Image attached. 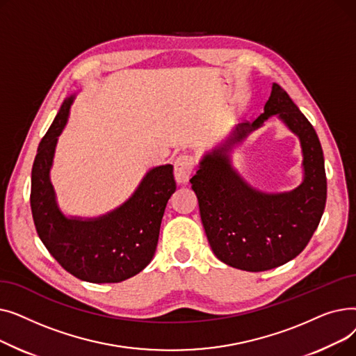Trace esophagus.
<instances>
[{"mask_svg": "<svg viewBox=\"0 0 356 356\" xmlns=\"http://www.w3.org/2000/svg\"><path fill=\"white\" fill-rule=\"evenodd\" d=\"M196 167V159L189 154L179 156L175 161V179L177 183H188Z\"/></svg>", "mask_w": 356, "mask_h": 356, "instance_id": "esophagus-1", "label": "esophagus"}]
</instances>
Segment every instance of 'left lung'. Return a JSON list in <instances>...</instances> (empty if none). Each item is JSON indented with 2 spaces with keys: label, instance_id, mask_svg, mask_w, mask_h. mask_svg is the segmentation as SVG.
Masks as SVG:
<instances>
[{
  "label": "left lung",
  "instance_id": "8db88e82",
  "mask_svg": "<svg viewBox=\"0 0 356 356\" xmlns=\"http://www.w3.org/2000/svg\"><path fill=\"white\" fill-rule=\"evenodd\" d=\"M271 115H278L299 136L305 180L289 194L266 195L252 190L232 170L225 152ZM204 232L215 255L234 268L266 271L283 266L309 244L322 219L327 183L323 149L313 125L277 83L252 124H239L235 137L204 156L191 179Z\"/></svg>",
  "mask_w": 356,
  "mask_h": 356
}]
</instances>
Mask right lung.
<instances>
[{
  "label": "right lung",
  "mask_w": 356,
  "mask_h": 356,
  "mask_svg": "<svg viewBox=\"0 0 356 356\" xmlns=\"http://www.w3.org/2000/svg\"><path fill=\"white\" fill-rule=\"evenodd\" d=\"M66 99L42 138L31 168L30 207L37 234L53 258L89 283H120L152 261L167 200L176 191L173 165H159L122 207L98 219H69L58 208L49 179L54 147L67 122Z\"/></svg>",
  "instance_id": "1"
}]
</instances>
